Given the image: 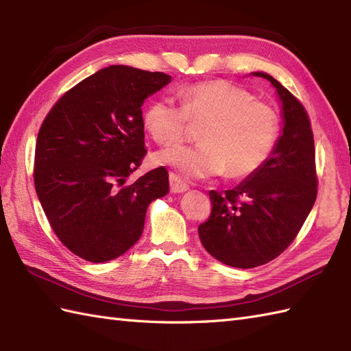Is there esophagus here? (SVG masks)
I'll use <instances>...</instances> for the list:
<instances>
[{
    "label": "esophagus",
    "mask_w": 351,
    "mask_h": 351,
    "mask_svg": "<svg viewBox=\"0 0 351 351\" xmlns=\"http://www.w3.org/2000/svg\"><path fill=\"white\" fill-rule=\"evenodd\" d=\"M169 180H170V191L171 193H182V191L189 190V184L184 182L178 175L170 173Z\"/></svg>",
    "instance_id": "34e87169"
}]
</instances>
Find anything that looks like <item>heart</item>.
<instances>
[{
	"instance_id": "heart-1",
	"label": "heart",
	"mask_w": 351,
	"mask_h": 351,
	"mask_svg": "<svg viewBox=\"0 0 351 351\" xmlns=\"http://www.w3.org/2000/svg\"><path fill=\"white\" fill-rule=\"evenodd\" d=\"M181 104L156 98L145 111V126L155 143L171 146L189 136L190 123L202 126L199 146H175L158 160L190 178L221 175L240 180L255 175L271 158L280 119L270 104L230 81L215 80L180 90Z\"/></svg>"
}]
</instances>
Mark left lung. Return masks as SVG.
<instances>
[{
    "label": "left lung",
    "instance_id": "obj_1",
    "mask_svg": "<svg viewBox=\"0 0 351 351\" xmlns=\"http://www.w3.org/2000/svg\"><path fill=\"white\" fill-rule=\"evenodd\" d=\"M278 90L283 132L271 158L234 190L210 191L211 214L199 238L220 263L253 268L278 258L300 232L315 204V145L303 104L278 80L263 72Z\"/></svg>",
    "mask_w": 351,
    "mask_h": 351
}]
</instances>
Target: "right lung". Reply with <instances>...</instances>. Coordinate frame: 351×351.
<instances>
[{"label": "right lung", "mask_w": 351, "mask_h": 351, "mask_svg": "<svg viewBox=\"0 0 351 351\" xmlns=\"http://www.w3.org/2000/svg\"><path fill=\"white\" fill-rule=\"evenodd\" d=\"M170 80L108 66L69 88L43 119L34 154L37 197L58 240L88 263L132 247L149 204L167 195L162 166L125 182L147 154L143 101Z\"/></svg>", "instance_id": "obj_1"}]
</instances>
